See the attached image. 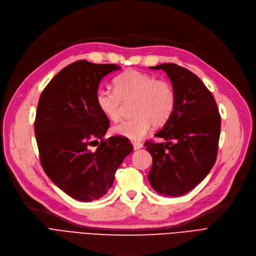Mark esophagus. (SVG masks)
Listing matches in <instances>:
<instances>
[{"mask_svg":"<svg viewBox=\"0 0 256 256\" xmlns=\"http://www.w3.org/2000/svg\"><path fill=\"white\" fill-rule=\"evenodd\" d=\"M142 147H144V144L142 142H133V148H134V150H140Z\"/></svg>","mask_w":256,"mask_h":256,"instance_id":"esophagus-1","label":"esophagus"}]
</instances>
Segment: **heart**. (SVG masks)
Returning <instances> with one entry per match:
<instances>
[{
	"mask_svg": "<svg viewBox=\"0 0 256 256\" xmlns=\"http://www.w3.org/2000/svg\"><path fill=\"white\" fill-rule=\"evenodd\" d=\"M114 92L100 88L96 103L100 112L110 120H118L124 103L131 104L134 116L112 127L116 136L140 140L147 134L152 124L160 126L171 116L175 106V94L168 82L136 70H129L114 80Z\"/></svg>",
	"mask_w": 256,
	"mask_h": 256,
	"instance_id": "1",
	"label": "heart"
}]
</instances>
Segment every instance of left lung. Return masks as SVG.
Returning <instances> with one entry per match:
<instances>
[{
  "mask_svg": "<svg viewBox=\"0 0 256 256\" xmlns=\"http://www.w3.org/2000/svg\"><path fill=\"white\" fill-rule=\"evenodd\" d=\"M150 68L166 72L172 82L175 106L162 129L155 133L166 142H144L152 155L148 179L156 192L178 197L199 184L214 166L221 116L214 96L190 70L174 64Z\"/></svg>",
  "mask_w": 256,
  "mask_h": 256,
  "instance_id": "obj_1",
  "label": "left lung"
}]
</instances>
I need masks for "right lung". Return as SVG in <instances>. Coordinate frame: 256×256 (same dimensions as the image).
Instances as JSON below:
<instances>
[{"mask_svg": "<svg viewBox=\"0 0 256 256\" xmlns=\"http://www.w3.org/2000/svg\"><path fill=\"white\" fill-rule=\"evenodd\" d=\"M116 70L120 66L79 60L58 72L38 101L34 130L44 171L56 186L82 202L107 194L133 150L126 138L103 140L109 120L96 103L101 80Z\"/></svg>", "mask_w": 256, "mask_h": 256, "instance_id": "add662e5", "label": "right lung"}]
</instances>
